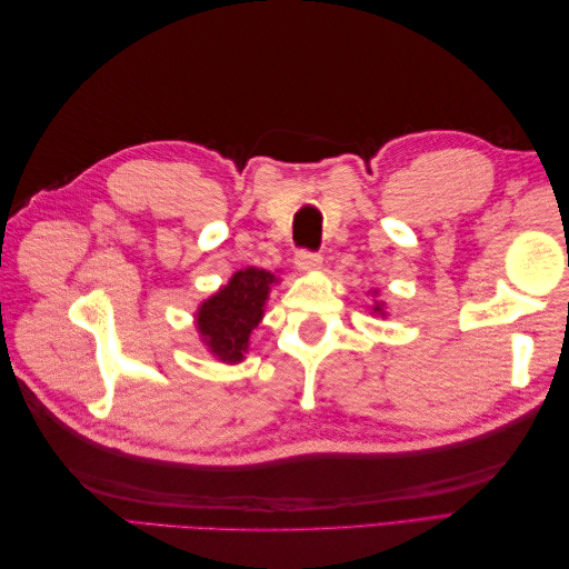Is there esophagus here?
Masks as SVG:
<instances>
[{
	"label": "esophagus",
	"instance_id": "obj_1",
	"mask_svg": "<svg viewBox=\"0 0 569 569\" xmlns=\"http://www.w3.org/2000/svg\"><path fill=\"white\" fill-rule=\"evenodd\" d=\"M295 263L299 270L303 272H311V270H318L322 266V256L316 253V251H308V249H299L297 256H295Z\"/></svg>",
	"mask_w": 569,
	"mask_h": 569
}]
</instances>
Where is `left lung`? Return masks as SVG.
<instances>
[{
	"label": "left lung",
	"mask_w": 569,
	"mask_h": 569,
	"mask_svg": "<svg viewBox=\"0 0 569 569\" xmlns=\"http://www.w3.org/2000/svg\"><path fill=\"white\" fill-rule=\"evenodd\" d=\"M382 311V308L380 306H375V313H380Z\"/></svg>",
	"instance_id": "8db88e82"
}]
</instances>
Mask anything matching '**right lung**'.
Segmentation results:
<instances>
[{
	"instance_id": "right-lung-1",
	"label": "right lung",
	"mask_w": 569,
	"mask_h": 569,
	"mask_svg": "<svg viewBox=\"0 0 569 569\" xmlns=\"http://www.w3.org/2000/svg\"><path fill=\"white\" fill-rule=\"evenodd\" d=\"M272 282V272L247 268L234 272L216 297L203 301L197 313V327L220 360L237 363L244 358L249 335L263 318V303Z\"/></svg>"
}]
</instances>
